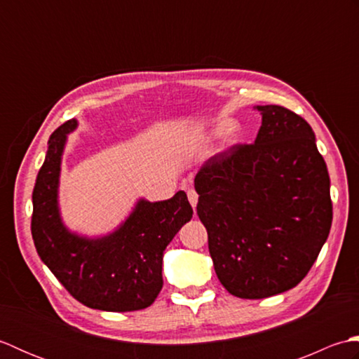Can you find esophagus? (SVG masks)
<instances>
[{"mask_svg": "<svg viewBox=\"0 0 359 359\" xmlns=\"http://www.w3.org/2000/svg\"><path fill=\"white\" fill-rule=\"evenodd\" d=\"M187 194H188V201H189V203H191V207L196 208L197 201H199V194H197V191H196V189H193V188L188 189Z\"/></svg>", "mask_w": 359, "mask_h": 359, "instance_id": "esophagus-1", "label": "esophagus"}]
</instances>
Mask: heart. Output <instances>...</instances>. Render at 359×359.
I'll return each instance as SVG.
<instances>
[{"mask_svg":"<svg viewBox=\"0 0 359 359\" xmlns=\"http://www.w3.org/2000/svg\"><path fill=\"white\" fill-rule=\"evenodd\" d=\"M233 125H231V121H228V120H222L220 121V123L217 125V128H216V133H225V131H228V129H230Z\"/></svg>","mask_w":359,"mask_h":359,"instance_id":"b5f03b06","label":"heart"}]
</instances>
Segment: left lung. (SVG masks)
Here are the masks:
<instances>
[{
  "label": "left lung",
  "instance_id": "obj_1",
  "mask_svg": "<svg viewBox=\"0 0 359 359\" xmlns=\"http://www.w3.org/2000/svg\"><path fill=\"white\" fill-rule=\"evenodd\" d=\"M255 143L212 156L194 179L197 215L228 293L264 299L307 276L329 238L330 177L311 126L284 106H257Z\"/></svg>",
  "mask_w": 359,
  "mask_h": 359
}]
</instances>
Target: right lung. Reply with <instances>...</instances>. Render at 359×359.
Segmentation results:
<instances>
[{"label": "right lung", "instance_id": "add662e5", "mask_svg": "<svg viewBox=\"0 0 359 359\" xmlns=\"http://www.w3.org/2000/svg\"><path fill=\"white\" fill-rule=\"evenodd\" d=\"M75 126L72 118L52 133L36 175L30 222L36 253L83 306L104 311L147 309L163 285V251L191 220L193 208L179 191L163 202L140 201L126 222L106 238L71 234L58 215L57 188L66 134Z\"/></svg>", "mask_w": 359, "mask_h": 359}]
</instances>
